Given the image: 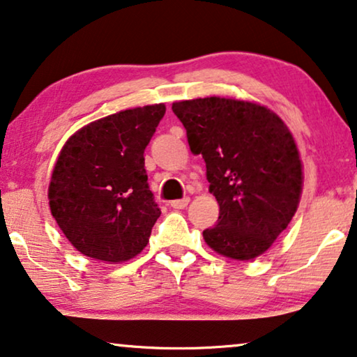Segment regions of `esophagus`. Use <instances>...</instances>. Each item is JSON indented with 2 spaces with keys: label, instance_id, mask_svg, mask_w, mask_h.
<instances>
[{
  "label": "esophagus",
  "instance_id": "1",
  "mask_svg": "<svg viewBox=\"0 0 357 357\" xmlns=\"http://www.w3.org/2000/svg\"><path fill=\"white\" fill-rule=\"evenodd\" d=\"M169 205H172L173 208H176V210H184L185 206L189 205V197H184V199H179V200H173V202H169Z\"/></svg>",
  "mask_w": 357,
  "mask_h": 357
}]
</instances>
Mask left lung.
<instances>
[{"label": "left lung", "instance_id": "1", "mask_svg": "<svg viewBox=\"0 0 357 357\" xmlns=\"http://www.w3.org/2000/svg\"><path fill=\"white\" fill-rule=\"evenodd\" d=\"M192 153L206 163L220 205L206 245L231 259H253L287 229L300 204L303 167L289 128L248 100L204 98L173 102Z\"/></svg>", "mask_w": 357, "mask_h": 357}]
</instances>
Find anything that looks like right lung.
<instances>
[{"label": "right lung", "instance_id": "1", "mask_svg": "<svg viewBox=\"0 0 357 357\" xmlns=\"http://www.w3.org/2000/svg\"><path fill=\"white\" fill-rule=\"evenodd\" d=\"M165 110V104H155L104 116L62 147L47 199L79 253L123 263L147 245L162 211L149 189L144 151Z\"/></svg>", "mask_w": 357, "mask_h": 357}]
</instances>
